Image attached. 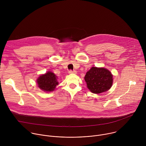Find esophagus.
I'll return each mask as SVG.
<instances>
[{
  "label": "esophagus",
  "instance_id": "34e87169",
  "mask_svg": "<svg viewBox=\"0 0 146 146\" xmlns=\"http://www.w3.org/2000/svg\"><path fill=\"white\" fill-rule=\"evenodd\" d=\"M69 74L76 73V70H70L69 71Z\"/></svg>",
  "mask_w": 146,
  "mask_h": 146
}]
</instances>
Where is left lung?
I'll use <instances>...</instances> for the list:
<instances>
[{
    "label": "left lung",
    "mask_w": 146,
    "mask_h": 146,
    "mask_svg": "<svg viewBox=\"0 0 146 146\" xmlns=\"http://www.w3.org/2000/svg\"><path fill=\"white\" fill-rule=\"evenodd\" d=\"M85 80L91 92L100 94L109 90L113 82V74L106 68L92 67L87 72Z\"/></svg>",
    "instance_id": "1"
}]
</instances>
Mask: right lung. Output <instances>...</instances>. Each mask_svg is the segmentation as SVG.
<instances>
[{"label":"right lung","mask_w":146,"mask_h":146,"mask_svg":"<svg viewBox=\"0 0 146 146\" xmlns=\"http://www.w3.org/2000/svg\"><path fill=\"white\" fill-rule=\"evenodd\" d=\"M38 88L43 91L52 92L58 84L57 76L51 72L41 75L37 80Z\"/></svg>","instance_id":"1"}]
</instances>
